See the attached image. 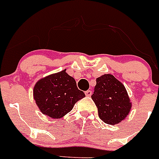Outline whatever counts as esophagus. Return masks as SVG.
Returning a JSON list of instances; mask_svg holds the SVG:
<instances>
[{"label":"esophagus","mask_w":159,"mask_h":159,"mask_svg":"<svg viewBox=\"0 0 159 159\" xmlns=\"http://www.w3.org/2000/svg\"><path fill=\"white\" fill-rule=\"evenodd\" d=\"M85 94H86V97H90L92 94V92L91 90H86V92H85Z\"/></svg>","instance_id":"esophagus-1"}]
</instances>
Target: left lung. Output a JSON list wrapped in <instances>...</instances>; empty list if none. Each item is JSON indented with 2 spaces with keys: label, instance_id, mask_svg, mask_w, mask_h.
<instances>
[{
  "label": "left lung",
  "instance_id": "obj_1",
  "mask_svg": "<svg viewBox=\"0 0 159 159\" xmlns=\"http://www.w3.org/2000/svg\"><path fill=\"white\" fill-rule=\"evenodd\" d=\"M91 98L98 107L99 118L108 125L120 122L131 109L125 86L111 74H104L96 79Z\"/></svg>",
  "mask_w": 159,
  "mask_h": 159
}]
</instances>
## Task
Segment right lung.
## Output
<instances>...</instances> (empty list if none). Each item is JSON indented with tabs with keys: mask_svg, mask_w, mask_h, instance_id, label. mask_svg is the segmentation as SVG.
<instances>
[{
	"mask_svg": "<svg viewBox=\"0 0 159 159\" xmlns=\"http://www.w3.org/2000/svg\"><path fill=\"white\" fill-rule=\"evenodd\" d=\"M66 69L39 80L34 87V98L41 112L54 119L64 116L85 97Z\"/></svg>",
	"mask_w": 159,
	"mask_h": 159,
	"instance_id": "1",
	"label": "right lung"
}]
</instances>
